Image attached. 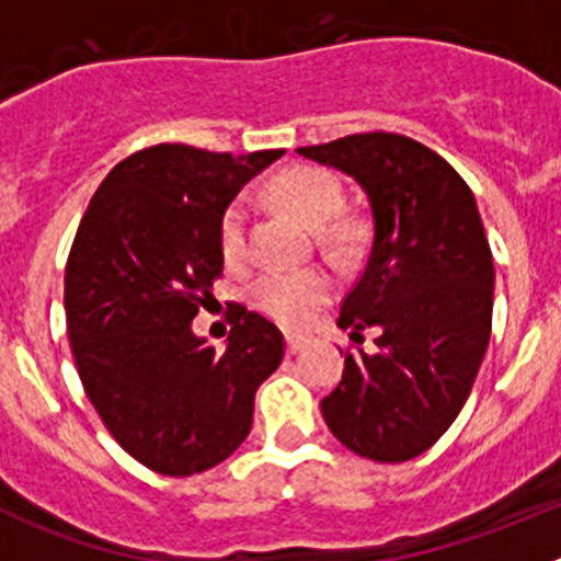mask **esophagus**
Wrapping results in <instances>:
<instances>
[{
  "mask_svg": "<svg viewBox=\"0 0 561 561\" xmlns=\"http://www.w3.org/2000/svg\"><path fill=\"white\" fill-rule=\"evenodd\" d=\"M306 348L304 336H286V354H300Z\"/></svg>",
  "mask_w": 561,
  "mask_h": 561,
  "instance_id": "34e87169",
  "label": "esophagus"
}]
</instances>
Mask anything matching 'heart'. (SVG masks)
I'll return each instance as SVG.
<instances>
[{"mask_svg":"<svg viewBox=\"0 0 561 561\" xmlns=\"http://www.w3.org/2000/svg\"><path fill=\"white\" fill-rule=\"evenodd\" d=\"M272 196L286 210L311 227H323L336 216L342 205V187L331 173L320 168H289L272 180ZM340 232L329 230L325 241H336ZM219 247L227 264H238L247 252V205L232 202L221 216ZM334 280L323 266H309L297 272H266L250 286V300L275 323L286 329H300L311 320L320 306L329 300Z\"/></svg>","mask_w":561,"mask_h":561,"instance_id":"b5f03b06","label":"heart"}]
</instances>
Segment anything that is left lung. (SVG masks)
Here are the masks:
<instances>
[{
	"label": "left lung",
	"instance_id": "obj_1",
	"mask_svg": "<svg viewBox=\"0 0 561 561\" xmlns=\"http://www.w3.org/2000/svg\"><path fill=\"white\" fill-rule=\"evenodd\" d=\"M359 182L370 252L340 329L376 348L345 354L320 401L334 438L379 463L427 453L458 419L492 334L494 264L478 205L444 157L404 134H351L297 148Z\"/></svg>",
	"mask_w": 561,
	"mask_h": 561
}]
</instances>
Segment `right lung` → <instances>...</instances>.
Instances as JSON below:
<instances>
[{"label":"right lung","instance_id":"obj_1","mask_svg":"<svg viewBox=\"0 0 561 561\" xmlns=\"http://www.w3.org/2000/svg\"><path fill=\"white\" fill-rule=\"evenodd\" d=\"M280 153L142 148L108 171L78 225L64 272L72 359L114 440L153 472L187 478L230 458L284 359V334L244 306L225 351L193 334L225 266L221 216Z\"/></svg>","mask_w":561,"mask_h":561}]
</instances>
